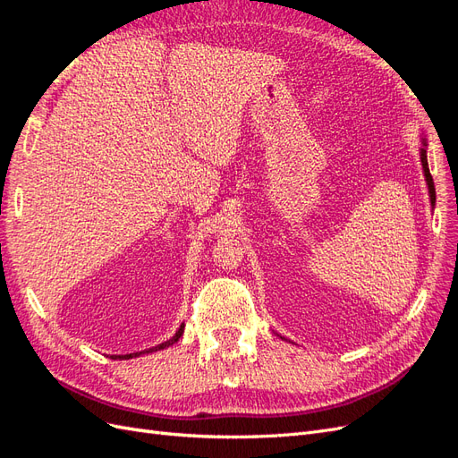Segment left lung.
Segmentation results:
<instances>
[{"mask_svg":"<svg viewBox=\"0 0 458 458\" xmlns=\"http://www.w3.org/2000/svg\"><path fill=\"white\" fill-rule=\"evenodd\" d=\"M424 147L420 148V160H422V168H424V175H426V183H428V191H429V200H432V206L436 202V187H434V179L432 174H429L428 168V158H426V141H422Z\"/></svg>","mask_w":458,"mask_h":458,"instance_id":"left-lung-1","label":"left lung"}]
</instances>
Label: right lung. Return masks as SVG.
I'll return each instance as SVG.
<instances>
[{
	"instance_id": "right-lung-1",
	"label": "right lung",
	"mask_w": 458,
	"mask_h": 458,
	"mask_svg": "<svg viewBox=\"0 0 458 458\" xmlns=\"http://www.w3.org/2000/svg\"><path fill=\"white\" fill-rule=\"evenodd\" d=\"M183 328H185V325L179 327V328H177V332H175V336H172L168 342H164V344H160V345H155V348H150V350H147V352H140V353H128V355H113V357H114V359H131V357H137V355H141V353H150V352H158V350L168 348V345L175 344L179 338H182V335H183Z\"/></svg>"
}]
</instances>
